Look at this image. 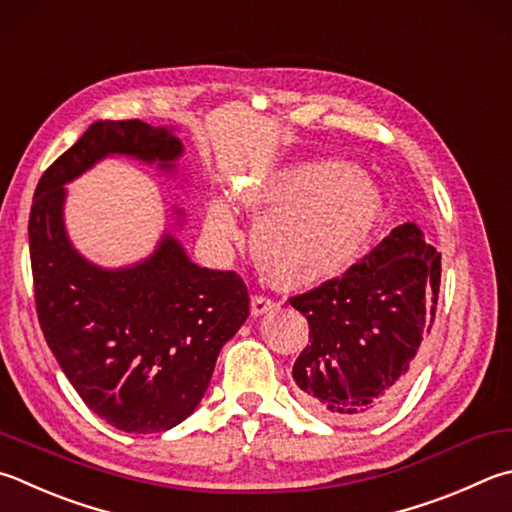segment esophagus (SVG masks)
Returning <instances> with one entry per match:
<instances>
[{"instance_id": "obj_1", "label": "esophagus", "mask_w": 512, "mask_h": 512, "mask_svg": "<svg viewBox=\"0 0 512 512\" xmlns=\"http://www.w3.org/2000/svg\"><path fill=\"white\" fill-rule=\"evenodd\" d=\"M275 309V302L271 297H264V295H253V300H250V313L259 318V315H264L268 311Z\"/></svg>"}]
</instances>
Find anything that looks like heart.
I'll return each mask as SVG.
<instances>
[{
	"instance_id": "1",
	"label": "heart",
	"mask_w": 512,
	"mask_h": 512,
	"mask_svg": "<svg viewBox=\"0 0 512 512\" xmlns=\"http://www.w3.org/2000/svg\"><path fill=\"white\" fill-rule=\"evenodd\" d=\"M237 203L257 217L253 255L277 286L306 288L331 280L356 262L383 215V194L371 176L342 161H302L244 181ZM212 237H237L226 201L206 210Z\"/></svg>"
}]
</instances>
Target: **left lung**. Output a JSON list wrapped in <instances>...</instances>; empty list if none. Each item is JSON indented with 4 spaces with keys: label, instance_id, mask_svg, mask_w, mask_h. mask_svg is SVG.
I'll return each instance as SVG.
<instances>
[{
    "label": "left lung",
    "instance_id": "obj_1",
    "mask_svg": "<svg viewBox=\"0 0 512 512\" xmlns=\"http://www.w3.org/2000/svg\"><path fill=\"white\" fill-rule=\"evenodd\" d=\"M439 284L441 255L407 221L340 280L291 297L311 329L293 365L300 401L338 423L392 407L432 331Z\"/></svg>",
    "mask_w": 512,
    "mask_h": 512
}]
</instances>
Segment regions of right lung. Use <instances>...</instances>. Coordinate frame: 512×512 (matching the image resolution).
Wrapping results in <instances>:
<instances>
[{
    "instance_id": "obj_1",
    "label": "right lung",
    "mask_w": 512,
    "mask_h": 512,
    "mask_svg": "<svg viewBox=\"0 0 512 512\" xmlns=\"http://www.w3.org/2000/svg\"><path fill=\"white\" fill-rule=\"evenodd\" d=\"M107 156L174 174L183 143L172 127L98 120L42 174L29 219L37 318L91 412L123 432H165L197 410L221 347L248 318V291L232 271L194 264L170 230L136 264L82 255L64 224V185ZM172 215L183 226L185 212Z\"/></svg>"
}]
</instances>
